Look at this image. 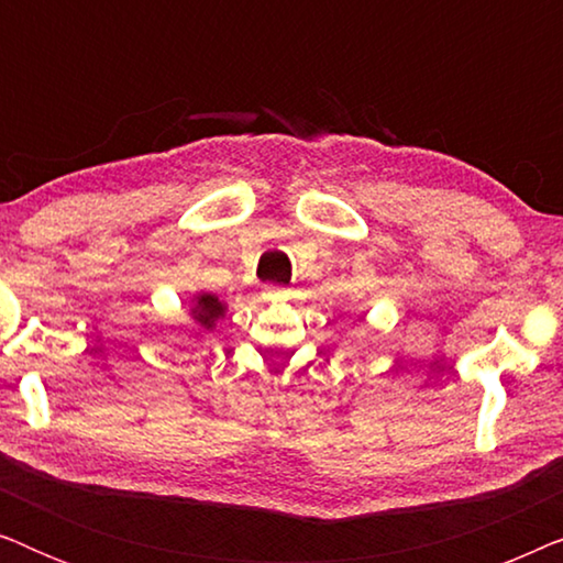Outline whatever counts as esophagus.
I'll use <instances>...</instances> for the list:
<instances>
[{"instance_id": "34e87169", "label": "esophagus", "mask_w": 563, "mask_h": 563, "mask_svg": "<svg viewBox=\"0 0 563 563\" xmlns=\"http://www.w3.org/2000/svg\"><path fill=\"white\" fill-rule=\"evenodd\" d=\"M264 297L272 299V302H282V299L289 297V289L279 287V284H272V287L264 289Z\"/></svg>"}]
</instances>
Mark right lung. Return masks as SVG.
<instances>
[{
  "mask_svg": "<svg viewBox=\"0 0 563 563\" xmlns=\"http://www.w3.org/2000/svg\"><path fill=\"white\" fill-rule=\"evenodd\" d=\"M222 312H225V307L218 297L212 295H199L197 297V307H195V320L202 322V325L212 328L214 320L222 318Z\"/></svg>",
  "mask_w": 563,
  "mask_h": 563,
  "instance_id": "obj_1",
  "label": "right lung"
}]
</instances>
